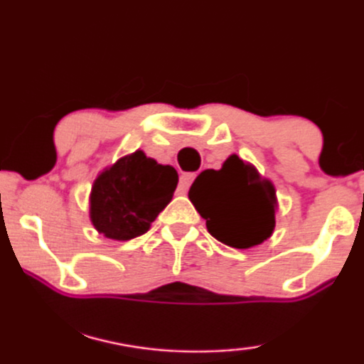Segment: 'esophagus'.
<instances>
[{
    "instance_id": "34e87169",
    "label": "esophagus",
    "mask_w": 364,
    "mask_h": 364,
    "mask_svg": "<svg viewBox=\"0 0 364 364\" xmlns=\"http://www.w3.org/2000/svg\"><path fill=\"white\" fill-rule=\"evenodd\" d=\"M193 178H196V173H183V176H181V182H178V191H181V193H186L188 191Z\"/></svg>"
}]
</instances>
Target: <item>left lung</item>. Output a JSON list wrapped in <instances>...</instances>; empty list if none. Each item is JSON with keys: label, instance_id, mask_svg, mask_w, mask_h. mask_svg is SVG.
<instances>
[{"label": "left lung", "instance_id": "1", "mask_svg": "<svg viewBox=\"0 0 364 364\" xmlns=\"http://www.w3.org/2000/svg\"><path fill=\"white\" fill-rule=\"evenodd\" d=\"M188 199L205 219L212 237L230 247H254L274 232L279 207L274 183L235 154L225 159L219 171L200 172Z\"/></svg>", "mask_w": 364, "mask_h": 364}]
</instances>
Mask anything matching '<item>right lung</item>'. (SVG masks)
<instances>
[{"label": "right lung", "instance_id": "add662e5", "mask_svg": "<svg viewBox=\"0 0 364 364\" xmlns=\"http://www.w3.org/2000/svg\"><path fill=\"white\" fill-rule=\"evenodd\" d=\"M177 182L172 165L159 164L144 150L124 155L93 181L90 220L107 239L139 237L172 200Z\"/></svg>", "mask_w": 364, "mask_h": 364}]
</instances>
